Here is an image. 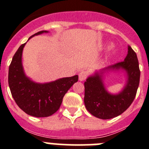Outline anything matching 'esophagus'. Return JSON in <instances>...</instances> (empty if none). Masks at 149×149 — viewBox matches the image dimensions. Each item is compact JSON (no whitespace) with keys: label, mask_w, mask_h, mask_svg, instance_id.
<instances>
[{"label":"esophagus","mask_w":149,"mask_h":149,"mask_svg":"<svg viewBox=\"0 0 149 149\" xmlns=\"http://www.w3.org/2000/svg\"><path fill=\"white\" fill-rule=\"evenodd\" d=\"M88 74L86 71H81L80 73H79V81H83L84 80H86V77H87Z\"/></svg>","instance_id":"34e87169"}]
</instances>
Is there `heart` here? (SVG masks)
Listing matches in <instances>:
<instances>
[{"mask_svg": "<svg viewBox=\"0 0 149 149\" xmlns=\"http://www.w3.org/2000/svg\"><path fill=\"white\" fill-rule=\"evenodd\" d=\"M114 54H115V51H114L113 48H110V49H109V51H108V54H107V56H112V55H113Z\"/></svg>", "mask_w": 149, "mask_h": 149, "instance_id": "heart-1", "label": "heart"}]
</instances>
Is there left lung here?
<instances>
[{
	"label": "left lung",
	"mask_w": 149,
	"mask_h": 149,
	"mask_svg": "<svg viewBox=\"0 0 149 149\" xmlns=\"http://www.w3.org/2000/svg\"><path fill=\"white\" fill-rule=\"evenodd\" d=\"M124 61L103 68L89 76L84 83V104L94 116L110 119L121 115L134 101L139 84L140 71L137 56L131 46ZM122 69L127 74V81L123 89L118 94H111L105 89L103 75L108 70Z\"/></svg>",
	"instance_id": "left-lung-1"
}]
</instances>
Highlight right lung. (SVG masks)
I'll return each mask as SVG.
<instances>
[{"label":"right lung","mask_w":149,"mask_h":149,"mask_svg":"<svg viewBox=\"0 0 149 149\" xmlns=\"http://www.w3.org/2000/svg\"><path fill=\"white\" fill-rule=\"evenodd\" d=\"M43 33L48 31H39L29 39ZM25 44L22 45L17 50L9 68L8 83L12 96L17 105L28 115L50 116L59 110L65 93L78 81V75L63 77L45 84L31 81L25 75L22 65V51Z\"/></svg>","instance_id":"obj_1"}]
</instances>
